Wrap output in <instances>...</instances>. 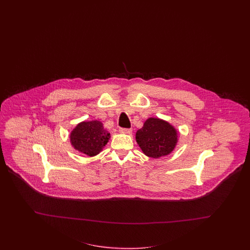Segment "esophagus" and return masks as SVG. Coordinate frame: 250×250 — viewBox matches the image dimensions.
I'll return each instance as SVG.
<instances>
[{
    "label": "esophagus",
    "instance_id": "obj_1",
    "mask_svg": "<svg viewBox=\"0 0 250 250\" xmlns=\"http://www.w3.org/2000/svg\"><path fill=\"white\" fill-rule=\"evenodd\" d=\"M119 132L121 134H125V135H130L132 133V130L131 129L126 128H120L119 129Z\"/></svg>",
    "mask_w": 250,
    "mask_h": 250
}]
</instances>
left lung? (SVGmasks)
<instances>
[{"mask_svg": "<svg viewBox=\"0 0 250 250\" xmlns=\"http://www.w3.org/2000/svg\"><path fill=\"white\" fill-rule=\"evenodd\" d=\"M136 140L146 156L159 159L174 150L179 134L168 122L158 117H149L145 121L143 127L136 131Z\"/></svg>", "mask_w": 250, "mask_h": 250, "instance_id": "1", "label": "left lung"}]
</instances>
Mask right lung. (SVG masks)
<instances>
[{
    "label": "right lung",
    "mask_w": 250,
    "mask_h": 250,
    "mask_svg": "<svg viewBox=\"0 0 250 250\" xmlns=\"http://www.w3.org/2000/svg\"><path fill=\"white\" fill-rule=\"evenodd\" d=\"M110 133L98 120L79 123L69 134L70 144L77 151L89 157L97 156L108 143Z\"/></svg>",
    "instance_id": "add662e5"
}]
</instances>
